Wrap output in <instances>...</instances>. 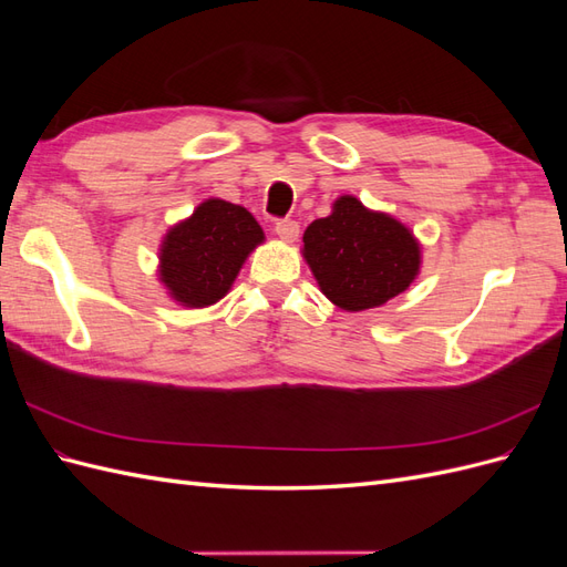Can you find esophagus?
I'll return each mask as SVG.
<instances>
[{"instance_id": "1", "label": "esophagus", "mask_w": 567, "mask_h": 567, "mask_svg": "<svg viewBox=\"0 0 567 567\" xmlns=\"http://www.w3.org/2000/svg\"><path fill=\"white\" fill-rule=\"evenodd\" d=\"M274 231H277V236L281 238V241L286 244H293L298 234H300V225L296 219H279L277 225H274Z\"/></svg>"}]
</instances>
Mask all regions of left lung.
<instances>
[{
	"label": "left lung",
	"instance_id": "obj_1",
	"mask_svg": "<svg viewBox=\"0 0 567 567\" xmlns=\"http://www.w3.org/2000/svg\"><path fill=\"white\" fill-rule=\"evenodd\" d=\"M302 257L321 293L348 312L371 310L404 293L421 269L414 234L354 196H340L329 217L305 229Z\"/></svg>",
	"mask_w": 567,
	"mask_h": 567
}]
</instances>
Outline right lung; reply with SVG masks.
Returning <instances> with one entry per match:
<instances>
[{
    "label": "right lung",
    "instance_id": "obj_1",
    "mask_svg": "<svg viewBox=\"0 0 567 567\" xmlns=\"http://www.w3.org/2000/svg\"><path fill=\"white\" fill-rule=\"evenodd\" d=\"M262 241L265 231L246 208L208 198L165 234L158 277L169 298L184 307L215 305Z\"/></svg>",
    "mask_w": 567,
    "mask_h": 567
}]
</instances>
